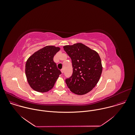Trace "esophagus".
Instances as JSON below:
<instances>
[{
  "mask_svg": "<svg viewBox=\"0 0 135 135\" xmlns=\"http://www.w3.org/2000/svg\"><path fill=\"white\" fill-rule=\"evenodd\" d=\"M61 73H62V74H63V72H64V70L62 69L61 70Z\"/></svg>",
  "mask_w": 135,
  "mask_h": 135,
  "instance_id": "esophagus-1",
  "label": "esophagus"
}]
</instances>
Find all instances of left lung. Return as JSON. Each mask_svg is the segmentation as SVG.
<instances>
[{"label":"left lung","mask_w":135,"mask_h":135,"mask_svg":"<svg viewBox=\"0 0 135 135\" xmlns=\"http://www.w3.org/2000/svg\"><path fill=\"white\" fill-rule=\"evenodd\" d=\"M63 48L71 59L73 67L72 76L65 79L68 88L78 95L89 93L95 87L102 73L99 54L81 43L64 46Z\"/></svg>","instance_id":"8db88e82"}]
</instances>
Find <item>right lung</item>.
<instances>
[{"instance_id": "add662e5", "label": "right lung", "mask_w": 135, "mask_h": 135, "mask_svg": "<svg viewBox=\"0 0 135 135\" xmlns=\"http://www.w3.org/2000/svg\"><path fill=\"white\" fill-rule=\"evenodd\" d=\"M59 47L47 46L35 52L26 61L25 74L31 87L40 93L51 89L61 74L54 61Z\"/></svg>"}]
</instances>
